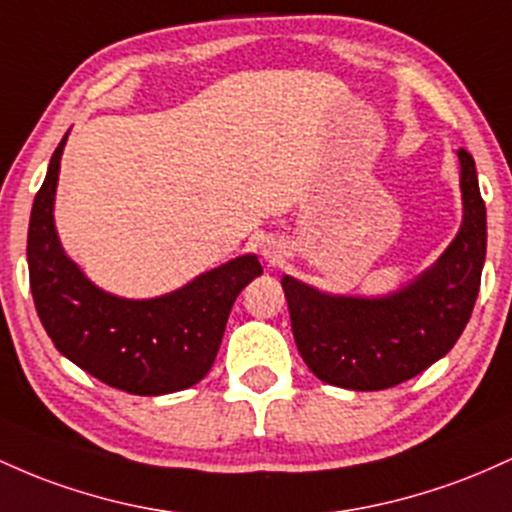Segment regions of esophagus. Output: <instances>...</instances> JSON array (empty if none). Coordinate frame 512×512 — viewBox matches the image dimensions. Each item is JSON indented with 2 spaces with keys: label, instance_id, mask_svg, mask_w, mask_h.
Returning a JSON list of instances; mask_svg holds the SVG:
<instances>
[{
  "label": "esophagus",
  "instance_id": "34e87169",
  "mask_svg": "<svg viewBox=\"0 0 512 512\" xmlns=\"http://www.w3.org/2000/svg\"><path fill=\"white\" fill-rule=\"evenodd\" d=\"M263 256L271 258V261H278V258H280V246L275 244V241H266V244H263Z\"/></svg>",
  "mask_w": 512,
  "mask_h": 512
}]
</instances>
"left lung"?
<instances>
[{
    "label": "left lung",
    "mask_w": 512,
    "mask_h": 512,
    "mask_svg": "<svg viewBox=\"0 0 512 512\" xmlns=\"http://www.w3.org/2000/svg\"><path fill=\"white\" fill-rule=\"evenodd\" d=\"M462 164L464 222L450 249L416 283L384 300L321 295L283 278L292 336L321 382L355 392H377L421 375L462 336L481 285L486 258V205L474 157Z\"/></svg>",
    "instance_id": "8db88e82"
}]
</instances>
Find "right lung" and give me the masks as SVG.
Wrapping results in <instances>:
<instances>
[{
  "mask_svg": "<svg viewBox=\"0 0 512 512\" xmlns=\"http://www.w3.org/2000/svg\"><path fill=\"white\" fill-rule=\"evenodd\" d=\"M50 159L28 225V278L40 324L65 358L108 387L159 396L193 387L210 372L237 295L263 273L241 256L157 300L106 295L65 256L53 225L62 147Z\"/></svg>",
  "mask_w": 512,
  "mask_h": 512,
  "instance_id": "add662e5",
  "label": "right lung"
}]
</instances>
